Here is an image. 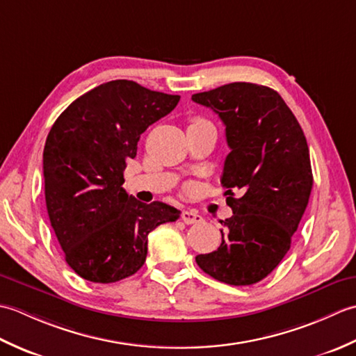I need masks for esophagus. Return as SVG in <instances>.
<instances>
[{"mask_svg":"<svg viewBox=\"0 0 356 356\" xmlns=\"http://www.w3.org/2000/svg\"><path fill=\"white\" fill-rule=\"evenodd\" d=\"M182 220L186 223V225H193V223H200L203 218L202 216L197 213V211L194 209H188V211H184L182 213Z\"/></svg>","mask_w":356,"mask_h":356,"instance_id":"34e87169","label":"esophagus"}]
</instances>
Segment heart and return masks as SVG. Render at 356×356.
I'll return each mask as SVG.
<instances>
[{
  "mask_svg": "<svg viewBox=\"0 0 356 356\" xmlns=\"http://www.w3.org/2000/svg\"><path fill=\"white\" fill-rule=\"evenodd\" d=\"M202 120H205V119H200V118H195V119H193V122H191V124H195V122H202Z\"/></svg>",
  "mask_w": 356,
  "mask_h": 356,
  "instance_id": "obj_1",
  "label": "heart"
}]
</instances>
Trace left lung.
<instances>
[{
    "mask_svg": "<svg viewBox=\"0 0 356 356\" xmlns=\"http://www.w3.org/2000/svg\"><path fill=\"white\" fill-rule=\"evenodd\" d=\"M193 101L216 111L226 127L231 153L222 185L234 213L222 222L217 251L200 254L195 261L226 284L259 283L289 251L312 191L305 133L283 97L269 87L231 82L195 93Z\"/></svg>",
    "mask_w": 356,
    "mask_h": 356,
    "instance_id": "8db88e82",
    "label": "left lung"
}]
</instances>
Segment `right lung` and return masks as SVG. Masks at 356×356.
Instances as JSON below:
<instances>
[{
  "label": "right lung",
  "mask_w": 356,
  "mask_h": 356,
  "mask_svg": "<svg viewBox=\"0 0 356 356\" xmlns=\"http://www.w3.org/2000/svg\"><path fill=\"white\" fill-rule=\"evenodd\" d=\"M179 99L116 79L79 96L53 124L42 154L45 205L67 264L84 280L115 283L136 274L148 234L179 218L174 207L147 205L122 188L140 134Z\"/></svg>",
  "instance_id": "right-lung-1"
}]
</instances>
